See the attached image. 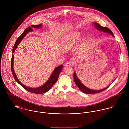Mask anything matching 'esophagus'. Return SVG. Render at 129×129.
Masks as SVG:
<instances>
[{
    "label": "esophagus",
    "instance_id": "esophagus-1",
    "mask_svg": "<svg viewBox=\"0 0 129 129\" xmlns=\"http://www.w3.org/2000/svg\"><path fill=\"white\" fill-rule=\"evenodd\" d=\"M73 65V62L72 61H69L66 63L65 66L66 67H72Z\"/></svg>",
    "mask_w": 129,
    "mask_h": 129
}]
</instances>
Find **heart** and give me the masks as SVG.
Instances as JSON below:
<instances>
[{
	"mask_svg": "<svg viewBox=\"0 0 129 129\" xmlns=\"http://www.w3.org/2000/svg\"><path fill=\"white\" fill-rule=\"evenodd\" d=\"M80 38V33L75 32L64 37L60 42V47L62 50L68 51L72 49Z\"/></svg>",
	"mask_w": 129,
	"mask_h": 129,
	"instance_id": "b5f03b06",
	"label": "heart"
}]
</instances>
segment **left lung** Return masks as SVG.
<instances>
[{"label":"left lung","mask_w":129,"mask_h":129,"mask_svg":"<svg viewBox=\"0 0 129 129\" xmlns=\"http://www.w3.org/2000/svg\"><path fill=\"white\" fill-rule=\"evenodd\" d=\"M94 26H95L96 28H97L98 30L102 31L103 32L108 33L111 34L113 37H114L112 32L111 31L110 29H109L108 28L106 27H103L97 23H94ZM74 82H75L76 85L77 86V87L80 89V90L82 92H83L84 93H86V94H95V93H99V92H102V91L106 90L109 86L107 87L106 88H105L104 89H103L102 90H91L90 89H89V88H87L86 87H85L83 84H82L81 83L79 79L77 78L75 73H74Z\"/></svg>","instance_id":"8db88e82"}]
</instances>
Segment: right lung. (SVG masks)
Instances as JSON below:
<instances>
[{
	"label": "right lung",
	"instance_id": "add662e5",
	"mask_svg": "<svg viewBox=\"0 0 129 129\" xmlns=\"http://www.w3.org/2000/svg\"><path fill=\"white\" fill-rule=\"evenodd\" d=\"M31 26L32 27L35 28H39L42 26V25L39 24V25H31ZM32 31H33L32 28L30 27H28V28H26L24 30V31L23 32V33L18 38L17 40L15 42V43L14 45V47H13V50H12V57H11V71H12V73L13 74V76L14 79H15V80L25 90H27L29 92L35 93V94H43L44 93L48 91L53 87V86L55 84V82H56V81L58 79L59 74H60V72L61 71L63 65L59 66L58 67H57L56 68H55V70H54L53 73L51 74L50 77L49 78V79H48L47 82L45 84H44L43 86H40L38 88H33L28 87L23 85L21 82H20V81H19V80L18 79L16 74H15L14 70H13V60H14L13 54H14L17 47L18 46V45L19 44V43L21 42V41L22 40V39L24 38V37L26 35L27 33H28L29 32Z\"/></svg>",
	"mask_w": 129,
	"mask_h": 129
}]
</instances>
